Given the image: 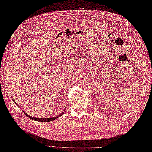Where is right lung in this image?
Returning a JSON list of instances; mask_svg holds the SVG:
<instances>
[{
    "label": "right lung",
    "instance_id": "1",
    "mask_svg": "<svg viewBox=\"0 0 152 152\" xmlns=\"http://www.w3.org/2000/svg\"><path fill=\"white\" fill-rule=\"evenodd\" d=\"M13 101H14L13 99ZM15 104H17L16 102H15ZM17 105H18V104H17ZM64 112H65V110L63 111V112H62V113L61 115H59L56 116V117H51V118H36V117H31V116H29L28 114H27L26 113H25V112H23L24 113V114L26 115L27 117H28L29 118H30V119H32V120L37 121H39V122H42V123H46V122L52 121H53V120H55V119H56L57 118H58L59 117L62 116V115H63V113H64Z\"/></svg>",
    "mask_w": 152,
    "mask_h": 152
}]
</instances>
